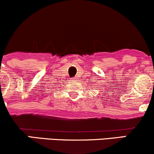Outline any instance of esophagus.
I'll list each match as a JSON object with an SVG mask.
<instances>
[{
    "mask_svg": "<svg viewBox=\"0 0 154 154\" xmlns=\"http://www.w3.org/2000/svg\"><path fill=\"white\" fill-rule=\"evenodd\" d=\"M77 79H78L77 77H75V78H74V80H77Z\"/></svg>",
    "mask_w": 154,
    "mask_h": 154,
    "instance_id": "1",
    "label": "esophagus"
}]
</instances>
